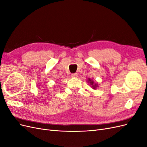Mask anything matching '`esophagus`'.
<instances>
[{"instance_id": "34e87169", "label": "esophagus", "mask_w": 147, "mask_h": 147, "mask_svg": "<svg viewBox=\"0 0 147 147\" xmlns=\"http://www.w3.org/2000/svg\"><path fill=\"white\" fill-rule=\"evenodd\" d=\"M71 76L74 78H77L78 77V74L77 73H75V74H72L71 75Z\"/></svg>"}]
</instances>
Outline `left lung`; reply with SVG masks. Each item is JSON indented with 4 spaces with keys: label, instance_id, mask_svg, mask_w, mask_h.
<instances>
[{
    "label": "left lung",
    "instance_id": "left-lung-1",
    "mask_svg": "<svg viewBox=\"0 0 147 147\" xmlns=\"http://www.w3.org/2000/svg\"><path fill=\"white\" fill-rule=\"evenodd\" d=\"M88 83L90 84L91 87L94 89V90H96V89L97 88V87H98V83L95 82L94 80H93L92 79H91L89 78L88 79Z\"/></svg>",
    "mask_w": 147,
    "mask_h": 147
}]
</instances>
